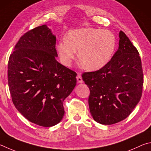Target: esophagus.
<instances>
[{"mask_svg":"<svg viewBox=\"0 0 151 151\" xmlns=\"http://www.w3.org/2000/svg\"><path fill=\"white\" fill-rule=\"evenodd\" d=\"M76 78H77V80H78V83H83L82 78H81V76L80 73H78L77 77H76Z\"/></svg>","mask_w":151,"mask_h":151,"instance_id":"esophagus-1","label":"esophagus"}]
</instances>
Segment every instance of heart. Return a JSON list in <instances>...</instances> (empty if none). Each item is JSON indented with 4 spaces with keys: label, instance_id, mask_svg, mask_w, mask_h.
<instances>
[{
    "label": "heart",
    "instance_id": "heart-1",
    "mask_svg": "<svg viewBox=\"0 0 151 151\" xmlns=\"http://www.w3.org/2000/svg\"><path fill=\"white\" fill-rule=\"evenodd\" d=\"M116 38L108 30L84 28L69 32L65 40L58 43L62 62L70 65L77 52L80 62L88 70H96L109 62L115 52Z\"/></svg>",
    "mask_w": 151,
    "mask_h": 151
}]
</instances>
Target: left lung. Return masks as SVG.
<instances>
[{
	"label": "left lung",
	"instance_id": "1",
	"mask_svg": "<svg viewBox=\"0 0 151 151\" xmlns=\"http://www.w3.org/2000/svg\"><path fill=\"white\" fill-rule=\"evenodd\" d=\"M82 79L90 91L91 116L102 125H112L126 119L142 96L143 72L138 50L123 31L119 49L99 70L84 72Z\"/></svg>",
	"mask_w": 151,
	"mask_h": 151
}]
</instances>
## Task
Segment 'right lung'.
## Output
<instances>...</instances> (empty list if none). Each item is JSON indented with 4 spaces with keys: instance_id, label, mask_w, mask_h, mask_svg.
I'll return each instance as SVG.
<instances>
[{
    "instance_id": "obj_1",
    "label": "right lung",
    "mask_w": 151,
    "mask_h": 151,
    "mask_svg": "<svg viewBox=\"0 0 151 151\" xmlns=\"http://www.w3.org/2000/svg\"><path fill=\"white\" fill-rule=\"evenodd\" d=\"M55 36L46 25L20 37L8 63L12 101L26 119L52 127L64 115L63 104L76 85V73L55 60Z\"/></svg>"
}]
</instances>
